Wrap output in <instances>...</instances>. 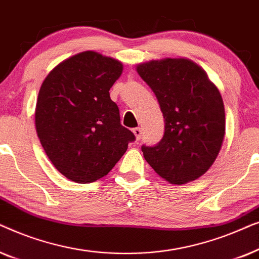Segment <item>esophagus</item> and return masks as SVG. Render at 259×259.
<instances>
[{
  "label": "esophagus",
  "mask_w": 259,
  "mask_h": 259,
  "mask_svg": "<svg viewBox=\"0 0 259 259\" xmlns=\"http://www.w3.org/2000/svg\"><path fill=\"white\" fill-rule=\"evenodd\" d=\"M133 133L134 136H136L137 140H140L141 137H143V130H141L140 127H136V128H133Z\"/></svg>",
  "instance_id": "34e87169"
}]
</instances>
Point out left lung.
I'll return each instance as SVG.
<instances>
[{"label":"left lung","instance_id":"8db88e82","mask_svg":"<svg viewBox=\"0 0 259 259\" xmlns=\"http://www.w3.org/2000/svg\"><path fill=\"white\" fill-rule=\"evenodd\" d=\"M137 72L153 91L165 119L162 139L141 146L145 159L168 183L196 180L213 164L224 140L225 109L218 88L186 59L141 63Z\"/></svg>","mask_w":259,"mask_h":259}]
</instances>
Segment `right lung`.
Returning <instances> with one entry per match:
<instances>
[{
    "mask_svg": "<svg viewBox=\"0 0 259 259\" xmlns=\"http://www.w3.org/2000/svg\"><path fill=\"white\" fill-rule=\"evenodd\" d=\"M121 73V62L88 51L65 60L42 82L35 109L37 137L69 180L102 178L136 140L109 97Z\"/></svg>",
    "mask_w": 259,
    "mask_h": 259,
    "instance_id": "right-lung-1",
    "label": "right lung"
}]
</instances>
